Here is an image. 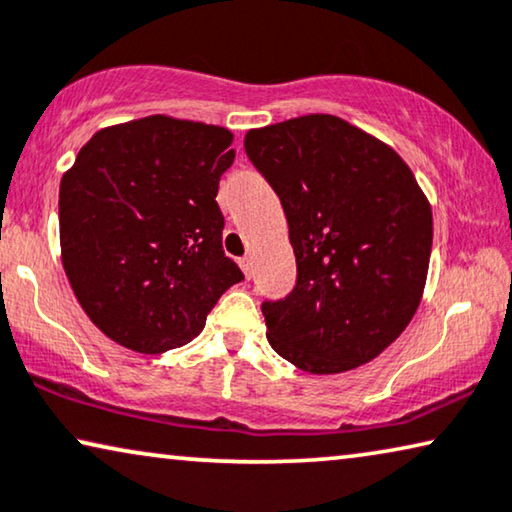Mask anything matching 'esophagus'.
I'll use <instances>...</instances> for the list:
<instances>
[{
    "label": "esophagus",
    "instance_id": "34e87169",
    "mask_svg": "<svg viewBox=\"0 0 512 512\" xmlns=\"http://www.w3.org/2000/svg\"><path fill=\"white\" fill-rule=\"evenodd\" d=\"M240 268H242V272L249 277V274H251V258H249V256H242V258H240Z\"/></svg>",
    "mask_w": 512,
    "mask_h": 512
}]
</instances>
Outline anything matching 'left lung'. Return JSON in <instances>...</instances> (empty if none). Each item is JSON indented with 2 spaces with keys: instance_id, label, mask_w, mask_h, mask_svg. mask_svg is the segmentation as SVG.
I'll return each mask as SVG.
<instances>
[{
  "instance_id": "8db88e82",
  "label": "left lung",
  "mask_w": 512,
  "mask_h": 512,
  "mask_svg": "<svg viewBox=\"0 0 512 512\" xmlns=\"http://www.w3.org/2000/svg\"><path fill=\"white\" fill-rule=\"evenodd\" d=\"M244 150L279 196L298 263L293 291L261 307L270 346L309 374L374 360L427 281L432 207L411 168L335 115L251 129Z\"/></svg>"
}]
</instances>
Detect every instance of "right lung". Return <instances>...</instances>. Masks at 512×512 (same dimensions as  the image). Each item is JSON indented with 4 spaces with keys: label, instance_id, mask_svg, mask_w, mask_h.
I'll list each match as a JSON object with an SVG mask.
<instances>
[{
    "label": "right lung",
    "instance_id": "add662e5",
    "mask_svg": "<svg viewBox=\"0 0 512 512\" xmlns=\"http://www.w3.org/2000/svg\"><path fill=\"white\" fill-rule=\"evenodd\" d=\"M233 133L150 115L96 131L59 184V244L92 323L131 351L184 346L233 284L217 198Z\"/></svg>",
    "mask_w": 512,
    "mask_h": 512
}]
</instances>
